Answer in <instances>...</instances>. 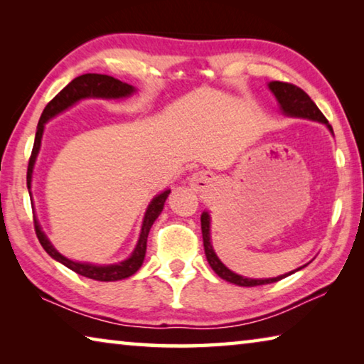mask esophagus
I'll list each match as a JSON object with an SVG mask.
<instances>
[{"label": "esophagus", "mask_w": 364, "mask_h": 364, "mask_svg": "<svg viewBox=\"0 0 364 364\" xmlns=\"http://www.w3.org/2000/svg\"><path fill=\"white\" fill-rule=\"evenodd\" d=\"M210 181H212V176L208 175L207 171H197V173H194L193 178H191V184H193L196 189H202L208 186Z\"/></svg>", "instance_id": "1"}]
</instances>
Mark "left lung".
Here are the masks:
<instances>
[{
    "label": "left lung",
    "mask_w": 364,
    "mask_h": 364,
    "mask_svg": "<svg viewBox=\"0 0 364 364\" xmlns=\"http://www.w3.org/2000/svg\"><path fill=\"white\" fill-rule=\"evenodd\" d=\"M268 88L271 90V93L274 95L276 101L279 104V110L287 117H295V119H306V120H313V122H319L324 123L328 127V130L334 134L332 132V127L329 125V122L326 120V117L323 115L321 110L318 109L315 102L311 101V97L308 96L304 90L299 88L292 83H284V82H269ZM200 228H202V239H204V250H205V257L207 262L210 264L212 269L217 273L221 279H225L228 282H232L236 286H242V287H254V286H263V284H271V282H278L282 278H287V276L294 274L295 271H299L304 267H300L294 271H289L286 274L276 276V278H264V279H252V278H245V276H241L237 273H234L228 267H225L218 255L215 254L213 245H212V239H210V215L208 212H202L200 215Z\"/></svg>",
    "instance_id": "8db88e82"
}]
</instances>
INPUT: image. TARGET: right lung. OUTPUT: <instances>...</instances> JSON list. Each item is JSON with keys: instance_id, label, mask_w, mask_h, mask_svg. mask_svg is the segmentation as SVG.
Listing matches in <instances>:
<instances>
[{"instance_id": "1", "label": "right lung", "mask_w": 364, "mask_h": 364, "mask_svg": "<svg viewBox=\"0 0 364 364\" xmlns=\"http://www.w3.org/2000/svg\"><path fill=\"white\" fill-rule=\"evenodd\" d=\"M134 91H136L134 86L123 83V82H120V80H117L114 77L101 75V73H85V75L73 78L72 82L67 85L63 91H60V93L54 96L53 100L48 102L45 110H43L40 122H38V127H36L35 143H33L32 156H30L28 168H27L28 194H32L30 193V188H32V173H33V167L36 162V156H38L40 147H41V138H43V132H45V123L48 120H51L53 117H56L60 112H64L65 109L72 107L73 104H77L82 100H88V97H101V100H123V97L132 96ZM168 194H170V189H165L151 200V204L146 208L143 225H141V232H139L136 247H134L132 255L128 257L127 260L119 262V263L95 264V263H88V262L70 260V258H67L63 254H59L56 247L51 244V241L46 237V234L43 232L38 220H36V217H33L36 237H38L40 244L43 245V249L46 250V254L49 257L54 258V260L59 263H63L64 267H67L69 269L75 271V273L80 276H85V278L95 279V281H119V279L130 278L132 274L136 273V271L141 268V264H143V262H144L146 247H147V236H149L151 226L154 225V221L159 218V215L162 213L164 204H165V200H167Z\"/></svg>"}]
</instances>
